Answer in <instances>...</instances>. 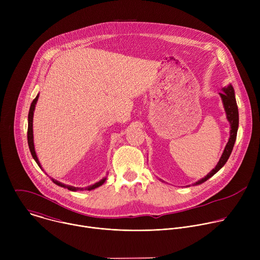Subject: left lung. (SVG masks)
Masks as SVG:
<instances>
[{
	"instance_id": "1",
	"label": "left lung",
	"mask_w": 260,
	"mask_h": 260,
	"mask_svg": "<svg viewBox=\"0 0 260 260\" xmlns=\"http://www.w3.org/2000/svg\"><path fill=\"white\" fill-rule=\"evenodd\" d=\"M219 95L222 100V104H223L224 110H225V114H226V119L231 124V131H230V139L228 144L225 145V148L223 150V153H222L219 161L217 162L216 167L204 178L196 182L193 185H200L204 182H206L208 179H210L212 176H214L222 167H223L228 159L230 158L233 148L237 139V133L239 128V110H238V105L236 101V95H235V89L232 84H229L228 86L222 88V91L219 92ZM162 181L161 179H159ZM164 182V181H162Z\"/></svg>"
}]
</instances>
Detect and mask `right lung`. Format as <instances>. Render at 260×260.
Instances as JSON below:
<instances>
[{"label": "right lung", "instance_id": "obj_1", "mask_svg": "<svg viewBox=\"0 0 260 260\" xmlns=\"http://www.w3.org/2000/svg\"><path fill=\"white\" fill-rule=\"evenodd\" d=\"M38 98H39V93L37 94V96L35 98V100L31 102V105H30V108H29V112H28V117H27V143H28V148H29V151L31 153V156L32 158L35 159V161L37 162V165H38L41 169H42V166L38 159V157H37V154H36V151H35V146H34V133H32V118H34V112H35V107H36V104H37V101H38ZM43 170V169H42ZM52 182L56 185H58V186L60 187H63V188H68L69 190H72V191H77V190H92V189H95L98 187H100L101 185H103L106 180H107V177L103 178L102 180H100L99 182L92 184V185H89V186L87 187H74V186H71V185H66L53 178H51Z\"/></svg>", "mask_w": 260, "mask_h": 260}]
</instances>
